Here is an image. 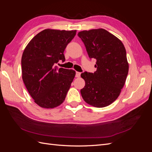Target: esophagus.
<instances>
[{"label":"esophagus","mask_w":152,"mask_h":152,"mask_svg":"<svg viewBox=\"0 0 152 152\" xmlns=\"http://www.w3.org/2000/svg\"><path fill=\"white\" fill-rule=\"evenodd\" d=\"M80 74H81V73H80V72H76V75H75V77H80Z\"/></svg>","instance_id":"esophagus-1"}]
</instances>
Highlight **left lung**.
<instances>
[{
    "instance_id": "8db88e82",
    "label": "left lung",
    "mask_w": 152,
    "mask_h": 152,
    "mask_svg": "<svg viewBox=\"0 0 152 152\" xmlns=\"http://www.w3.org/2000/svg\"><path fill=\"white\" fill-rule=\"evenodd\" d=\"M90 58L96 59L94 73L85 72L81 77L85 86L80 90L85 102L97 108L112 104L120 95L129 71L125 47L117 37L103 28L78 33Z\"/></svg>"
}]
</instances>
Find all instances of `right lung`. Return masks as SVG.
I'll return each mask as SVG.
<instances>
[{"mask_svg":"<svg viewBox=\"0 0 152 152\" xmlns=\"http://www.w3.org/2000/svg\"><path fill=\"white\" fill-rule=\"evenodd\" d=\"M76 30L45 29L27 44L21 58L22 79L34 102L44 108H53L65 100L75 71L56 63L65 61L64 50Z\"/></svg>","mask_w":152,"mask_h":152,"instance_id":"obj_1","label":"right lung"}]
</instances>
